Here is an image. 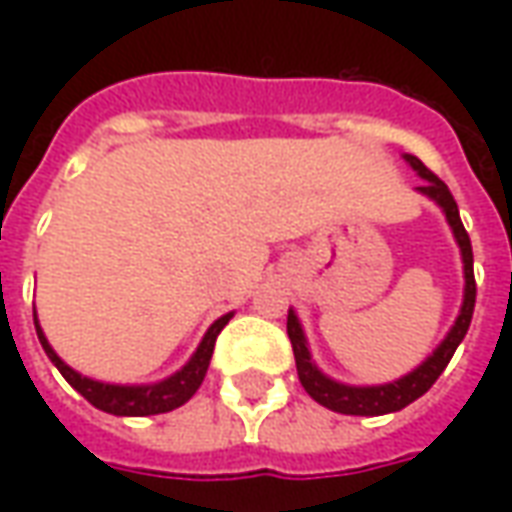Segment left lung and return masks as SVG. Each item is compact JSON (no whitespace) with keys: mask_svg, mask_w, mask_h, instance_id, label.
<instances>
[{"mask_svg":"<svg viewBox=\"0 0 512 512\" xmlns=\"http://www.w3.org/2000/svg\"><path fill=\"white\" fill-rule=\"evenodd\" d=\"M406 164L414 172H417L422 183L417 186L419 194H425L428 200H433L441 208V213L447 216V224H450L452 235H455V244L461 249L463 260V301L461 312L452 323V329L447 332V337L441 340L433 354L422 362L419 367H414L411 373L400 376L397 381H389V384H376V386H354L343 384V381H334L323 373L321 367L312 362L310 345H307V334L301 329L299 315L293 310H288V337L290 345H293V356H296V370H299L301 386L307 389V395L321 403V406L332 408L337 414H354V417H381V414H392V411H400L406 408L408 403H414L417 397H422L428 392L430 386L436 384V378L444 373V367L450 365L455 348L461 345V340L469 332V323H472L474 312V296H477V285H474V257H472V241H469V233L463 230L461 213H458V205L452 200L447 183L439 180L433 172H430L417 156L411 153H403Z\"/></svg>","mask_w":512,"mask_h":512,"instance_id":"8db88e82","label":"left lung"}]
</instances>
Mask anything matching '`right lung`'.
Returning <instances> with one entry per match:
<instances>
[{
	"instance_id": "obj_1",
	"label": "right lung",
	"mask_w": 512,
	"mask_h": 512,
	"mask_svg": "<svg viewBox=\"0 0 512 512\" xmlns=\"http://www.w3.org/2000/svg\"><path fill=\"white\" fill-rule=\"evenodd\" d=\"M230 318H233V312H227L219 321H213L211 329L205 332L202 343L197 345V351L191 354L189 362L180 367L178 373H172V376H167L164 381H156V384H106V381H95V378L82 376L71 365H65L60 356H57V351L51 348L46 334L40 329L38 312H35V332H38V340L43 345L46 356L51 359V365L60 370L62 378L84 400H90L95 408H101L106 414H115V417H150V414H167L172 408L183 406L200 389L202 378H205L208 365H211L216 337H219V332L227 326Z\"/></svg>"
}]
</instances>
